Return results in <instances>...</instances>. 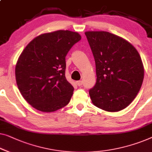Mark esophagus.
Wrapping results in <instances>:
<instances>
[{
  "mask_svg": "<svg viewBox=\"0 0 152 152\" xmlns=\"http://www.w3.org/2000/svg\"><path fill=\"white\" fill-rule=\"evenodd\" d=\"M76 83H77V85L78 86H81L82 85V81H77L76 82Z\"/></svg>",
  "mask_w": 152,
  "mask_h": 152,
  "instance_id": "34e87169",
  "label": "esophagus"
}]
</instances>
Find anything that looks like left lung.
<instances>
[{
    "instance_id": "8db88e82",
    "label": "left lung",
    "mask_w": 152,
    "mask_h": 152,
    "mask_svg": "<svg viewBox=\"0 0 152 152\" xmlns=\"http://www.w3.org/2000/svg\"><path fill=\"white\" fill-rule=\"evenodd\" d=\"M85 35L96 65V82L89 91L92 102L107 112L122 110L141 88V58L130 42L116 35L103 31H89Z\"/></svg>"
}]
</instances>
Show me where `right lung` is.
Wrapping results in <instances>:
<instances>
[{
  "label": "right lung",
  "mask_w": 152,
  "mask_h": 152,
  "mask_svg": "<svg viewBox=\"0 0 152 152\" xmlns=\"http://www.w3.org/2000/svg\"><path fill=\"white\" fill-rule=\"evenodd\" d=\"M81 39L77 32L56 31L36 37L23 50L15 68L16 81L35 109L53 113L70 102L74 88L66 79L65 58Z\"/></svg>",
  "instance_id": "1"
}]
</instances>
